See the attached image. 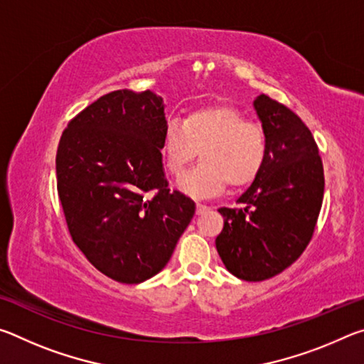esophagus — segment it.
I'll use <instances>...</instances> for the list:
<instances>
[{
    "instance_id": "1",
    "label": "esophagus",
    "mask_w": 364,
    "mask_h": 364,
    "mask_svg": "<svg viewBox=\"0 0 364 364\" xmlns=\"http://www.w3.org/2000/svg\"><path fill=\"white\" fill-rule=\"evenodd\" d=\"M208 208H210V207H207V205H204V204H197V205H196V213H197V215H202L204 212H207Z\"/></svg>"
}]
</instances>
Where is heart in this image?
I'll use <instances>...</instances> for the list:
<instances>
[{"label":"heart","instance_id":"b5f03b06","mask_svg":"<svg viewBox=\"0 0 364 364\" xmlns=\"http://www.w3.org/2000/svg\"><path fill=\"white\" fill-rule=\"evenodd\" d=\"M162 154L170 175H181L200 151L202 162L184 173L178 186L189 196L208 197L230 183L245 186L260 175L267 160V134L257 122L230 106L191 112L183 122L170 119L162 133Z\"/></svg>","mask_w":364,"mask_h":364}]
</instances>
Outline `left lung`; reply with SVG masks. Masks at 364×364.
Masks as SVG:
<instances>
[{"instance_id":"left-lung-1","label":"left lung","mask_w":364,"mask_h":364,"mask_svg":"<svg viewBox=\"0 0 364 364\" xmlns=\"http://www.w3.org/2000/svg\"><path fill=\"white\" fill-rule=\"evenodd\" d=\"M255 112L267 134V160L254 183L220 208L223 231L217 250L231 274L263 281L297 260L315 231L324 194V171L311 132L291 109L257 96Z\"/></svg>"}]
</instances>
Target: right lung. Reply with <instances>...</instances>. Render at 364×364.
<instances>
[{"label": "right lung", "mask_w": 364, "mask_h": 364, "mask_svg": "<svg viewBox=\"0 0 364 364\" xmlns=\"http://www.w3.org/2000/svg\"><path fill=\"white\" fill-rule=\"evenodd\" d=\"M164 110L149 90L112 91L72 119L59 141L58 193L73 242L123 284L162 271L196 212L168 189Z\"/></svg>", "instance_id": "right-lung-1"}]
</instances>
